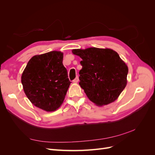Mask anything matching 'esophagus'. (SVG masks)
Masks as SVG:
<instances>
[{"mask_svg":"<svg viewBox=\"0 0 155 155\" xmlns=\"http://www.w3.org/2000/svg\"><path fill=\"white\" fill-rule=\"evenodd\" d=\"M79 81V77L78 76H76V78H75L74 79V80H73V82L74 83H78Z\"/></svg>","mask_w":155,"mask_h":155,"instance_id":"esophagus-1","label":"esophagus"}]
</instances>
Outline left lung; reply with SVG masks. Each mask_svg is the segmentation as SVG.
I'll list each match as a JSON object with an SVG mask.
<instances>
[{"label":"left lung","instance_id":"obj_1","mask_svg":"<svg viewBox=\"0 0 155 155\" xmlns=\"http://www.w3.org/2000/svg\"><path fill=\"white\" fill-rule=\"evenodd\" d=\"M72 51L82 59L79 84L88 99L100 107L118 99L127 85L128 74V67L118 54L95 47Z\"/></svg>","mask_w":155,"mask_h":155}]
</instances>
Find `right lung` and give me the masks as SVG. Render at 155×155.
I'll list each match as a JSON object with an SVG mask.
<instances>
[{
    "mask_svg": "<svg viewBox=\"0 0 155 155\" xmlns=\"http://www.w3.org/2000/svg\"><path fill=\"white\" fill-rule=\"evenodd\" d=\"M63 53L51 51L32 57L21 76L23 90L33 105L47 112L62 105L70 85Z\"/></svg>",
    "mask_w": 155,
    "mask_h": 155,
    "instance_id": "1",
    "label": "right lung"
}]
</instances>
